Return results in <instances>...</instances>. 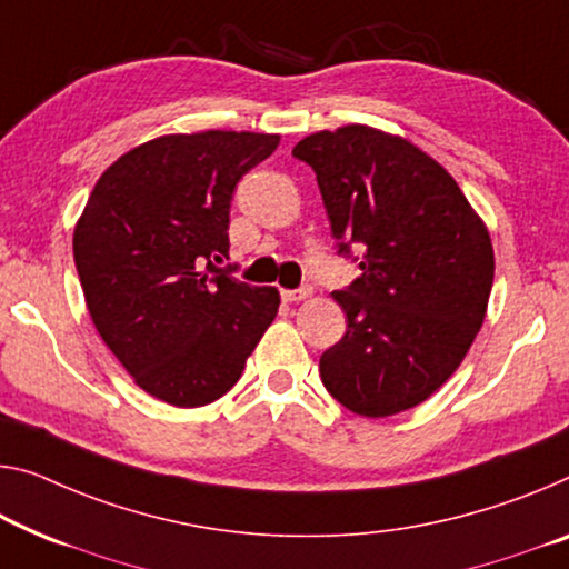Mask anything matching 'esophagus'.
Segmentation results:
<instances>
[{
    "mask_svg": "<svg viewBox=\"0 0 569 569\" xmlns=\"http://www.w3.org/2000/svg\"><path fill=\"white\" fill-rule=\"evenodd\" d=\"M312 295V287H300V290H282V300L284 302H300V300H308Z\"/></svg>",
    "mask_w": 569,
    "mask_h": 569,
    "instance_id": "esophagus-1",
    "label": "esophagus"
}]
</instances>
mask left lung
Returning <instances> with one entry per match:
<instances>
[{"label":"left lung","instance_id":"left-lung-1","mask_svg":"<svg viewBox=\"0 0 569 569\" xmlns=\"http://www.w3.org/2000/svg\"><path fill=\"white\" fill-rule=\"evenodd\" d=\"M292 154L315 170L338 254L363 249L361 277L333 292L348 330L320 356L322 383L361 417L422 405L483 326L496 269L486 223L440 162L381 129H326Z\"/></svg>","mask_w":569,"mask_h":569}]
</instances>
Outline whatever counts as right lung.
Returning a JSON list of instances; mask_svg holds the SVG:
<instances>
[{
  "label": "right lung",
  "mask_w": 569,
  "mask_h": 569,
  "mask_svg": "<svg viewBox=\"0 0 569 569\" xmlns=\"http://www.w3.org/2000/svg\"><path fill=\"white\" fill-rule=\"evenodd\" d=\"M279 134H164L121 154L73 231L91 320L139 389L172 407L223 397L272 326L277 287L218 269L236 182Z\"/></svg>",
  "instance_id": "1"
}]
</instances>
